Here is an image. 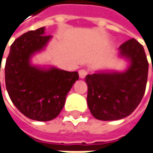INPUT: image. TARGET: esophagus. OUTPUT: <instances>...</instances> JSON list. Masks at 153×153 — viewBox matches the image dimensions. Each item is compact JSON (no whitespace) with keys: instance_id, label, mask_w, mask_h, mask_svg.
<instances>
[{"instance_id":"1","label":"esophagus","mask_w":153,"mask_h":153,"mask_svg":"<svg viewBox=\"0 0 153 153\" xmlns=\"http://www.w3.org/2000/svg\"><path fill=\"white\" fill-rule=\"evenodd\" d=\"M87 73H88L87 70H85V69H80L79 70V76H80V78H85L86 76Z\"/></svg>"}]
</instances>
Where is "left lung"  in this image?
<instances>
[{
  "label": "left lung",
  "mask_w": 153,
  "mask_h": 153,
  "mask_svg": "<svg viewBox=\"0 0 153 153\" xmlns=\"http://www.w3.org/2000/svg\"><path fill=\"white\" fill-rule=\"evenodd\" d=\"M119 51L130 63L126 71H100L85 76L88 108L99 120H117L129 116L145 92L149 63L143 45L132 38L119 46Z\"/></svg>",
  "instance_id": "obj_1"
}]
</instances>
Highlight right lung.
Here are the masks:
<instances>
[{
    "instance_id": "right-lung-1",
    "label": "right lung",
    "mask_w": 153,
    "mask_h": 153,
    "mask_svg": "<svg viewBox=\"0 0 153 153\" xmlns=\"http://www.w3.org/2000/svg\"><path fill=\"white\" fill-rule=\"evenodd\" d=\"M51 38L44 27L23 34L11 44L5 64V84L11 102L22 114L37 121H49L59 114L68 93L79 79L76 71L30 64L32 55Z\"/></svg>"
}]
</instances>
